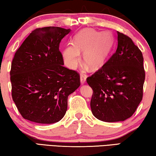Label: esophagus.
Listing matches in <instances>:
<instances>
[{
  "mask_svg": "<svg viewBox=\"0 0 156 156\" xmlns=\"http://www.w3.org/2000/svg\"><path fill=\"white\" fill-rule=\"evenodd\" d=\"M86 79H87V75L85 73H80V82L82 84L85 83L86 82Z\"/></svg>",
  "mask_w": 156,
  "mask_h": 156,
  "instance_id": "1",
  "label": "esophagus"
}]
</instances>
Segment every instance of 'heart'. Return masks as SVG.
Returning a JSON list of instances; mask_svg holds the SVG:
<instances>
[{
	"label": "heart",
	"mask_w": 156,
	"mask_h": 156,
	"mask_svg": "<svg viewBox=\"0 0 156 156\" xmlns=\"http://www.w3.org/2000/svg\"><path fill=\"white\" fill-rule=\"evenodd\" d=\"M113 45V38L109 33H102L93 29H85L73 38L62 51L65 65L71 69L77 67L80 61V53H83V61L92 69L103 65Z\"/></svg>",
	"instance_id": "1"
}]
</instances>
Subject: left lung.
I'll return each mask as SVG.
<instances>
[{"instance_id": "left-lung-1", "label": "left lung", "mask_w": 156, "mask_h": 156, "mask_svg": "<svg viewBox=\"0 0 156 156\" xmlns=\"http://www.w3.org/2000/svg\"><path fill=\"white\" fill-rule=\"evenodd\" d=\"M115 52L87 78L93 89V115L104 122L124 121L136 112L143 96L145 72L140 50L129 36L117 31Z\"/></svg>"}]
</instances>
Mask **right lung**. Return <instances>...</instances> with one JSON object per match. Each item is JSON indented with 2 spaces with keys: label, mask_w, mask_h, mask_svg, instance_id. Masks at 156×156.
<instances>
[{
  "label": "right lung",
  "mask_w": 156,
  "mask_h": 156,
  "mask_svg": "<svg viewBox=\"0 0 156 156\" xmlns=\"http://www.w3.org/2000/svg\"><path fill=\"white\" fill-rule=\"evenodd\" d=\"M58 27L31 31L15 53L10 71L12 96L21 115L41 124L64 117L69 95L80 85V75L65 67L60 43L70 32Z\"/></svg>",
  "instance_id": "right-lung-1"
}]
</instances>
